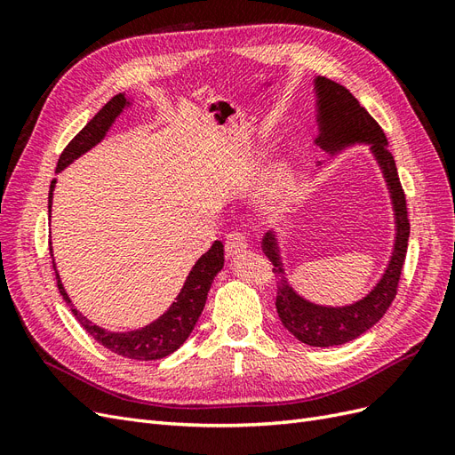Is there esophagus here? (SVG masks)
I'll return each mask as SVG.
<instances>
[{
  "label": "esophagus",
  "mask_w": 455,
  "mask_h": 455,
  "mask_svg": "<svg viewBox=\"0 0 455 455\" xmlns=\"http://www.w3.org/2000/svg\"><path fill=\"white\" fill-rule=\"evenodd\" d=\"M246 249H249V233H246L244 229L231 231L229 235H228V239H226V252H228V256H239Z\"/></svg>",
  "instance_id": "34e87169"
}]
</instances>
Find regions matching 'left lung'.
<instances>
[{
  "instance_id": "1",
  "label": "left lung",
  "mask_w": 455,
  "mask_h": 455,
  "mask_svg": "<svg viewBox=\"0 0 455 455\" xmlns=\"http://www.w3.org/2000/svg\"><path fill=\"white\" fill-rule=\"evenodd\" d=\"M315 89L316 99H319L316 100V106H319V109H316V123H319L321 131L319 139L315 142L324 151H330V154H336L341 148L355 142L371 144V151H374L385 174V180H387L396 218L395 251L381 281L366 298L346 307L315 306L311 301L298 296L284 277L275 231H267L264 241H261L264 254L275 266L273 273L275 279H277L275 281L277 283L275 307H277L279 319L284 328L288 332H292L301 343H307V346L332 347L364 334L389 309L391 301L396 296L398 281H401L408 251L410 222L401 178H398L387 139H385V132L378 125V121L366 112L346 87L336 84V81L328 77H316Z\"/></svg>"
}]
</instances>
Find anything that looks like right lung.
I'll return each mask as SVG.
<instances>
[{
  "instance_id": "1",
  "label": "right lung",
  "mask_w": 455,
  "mask_h": 455,
  "mask_svg": "<svg viewBox=\"0 0 455 455\" xmlns=\"http://www.w3.org/2000/svg\"><path fill=\"white\" fill-rule=\"evenodd\" d=\"M127 104H129V100L125 94H121V92L116 94L114 99L109 100L100 109V112L96 114L87 123V125L74 136L70 144L64 148V151L59 157V163H57V172L66 169L74 159L84 156L85 151H89L92 146L99 144L106 136V131L112 127L116 117L121 114V109ZM54 182L57 180L51 182V189H49V214H51ZM52 267H54V273H57L54 259H52ZM222 267H224V244L220 241H214L211 251L204 252L197 259L194 269L189 271L188 279L184 283V288L180 291V294H178L174 304L169 307V311L161 315L159 319L151 324H148L140 330H131V332H109V330H104L100 326L92 324L74 307L72 299L68 298L64 286L60 283L59 273H57V284H59V291H60L64 301L70 306L79 324L84 326L87 332L100 343V346H104L112 353L127 356V359L157 361V359H163V356L174 353L189 338L191 330H194L197 319L203 313L206 294H209V291H211V284L216 277V273Z\"/></svg>"
}]
</instances>
